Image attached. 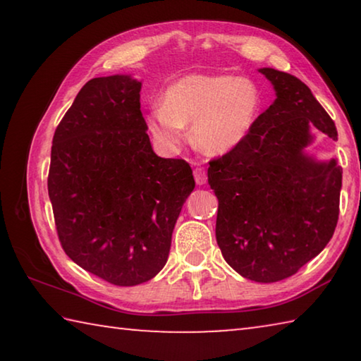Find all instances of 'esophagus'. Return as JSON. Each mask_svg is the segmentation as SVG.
<instances>
[{
  "label": "esophagus",
  "instance_id": "1",
  "mask_svg": "<svg viewBox=\"0 0 361 361\" xmlns=\"http://www.w3.org/2000/svg\"><path fill=\"white\" fill-rule=\"evenodd\" d=\"M194 180H195V183H197L199 186L205 185V183H207V173H205V170H204V169H195V170H194Z\"/></svg>",
  "mask_w": 361,
  "mask_h": 361
}]
</instances>
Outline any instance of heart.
Here are the masks:
<instances>
[{"mask_svg": "<svg viewBox=\"0 0 361 361\" xmlns=\"http://www.w3.org/2000/svg\"><path fill=\"white\" fill-rule=\"evenodd\" d=\"M262 95L247 78L186 75L164 94V105L146 114V127L162 149L175 152L191 127L195 148L207 156H224L245 142L258 121Z\"/></svg>", "mask_w": 361, "mask_h": 361, "instance_id": "b5f03b06", "label": "heart"}]
</instances>
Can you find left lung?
I'll use <instances>...</instances> for the list:
<instances>
[{"instance_id":"left-lung-1","label":"left lung","mask_w":361,"mask_h":361,"mask_svg":"<svg viewBox=\"0 0 361 361\" xmlns=\"http://www.w3.org/2000/svg\"><path fill=\"white\" fill-rule=\"evenodd\" d=\"M276 100L239 148L210 162L218 197L216 242L242 277L272 283L296 274L334 234L342 169L307 148L314 130H338L310 89L288 73L259 68Z\"/></svg>"}]
</instances>
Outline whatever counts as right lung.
I'll return each instance as SVG.
<instances>
[{"mask_svg": "<svg viewBox=\"0 0 361 361\" xmlns=\"http://www.w3.org/2000/svg\"><path fill=\"white\" fill-rule=\"evenodd\" d=\"M140 90L132 75L90 79L54 133L47 180L65 253L119 286L162 271L195 186L188 162L152 151Z\"/></svg>", "mask_w": 361, "mask_h": 361, "instance_id": "obj_1", "label": "right lung"}]
</instances>
